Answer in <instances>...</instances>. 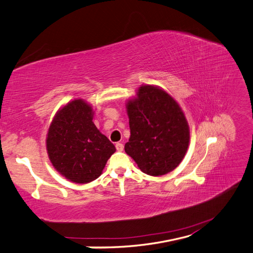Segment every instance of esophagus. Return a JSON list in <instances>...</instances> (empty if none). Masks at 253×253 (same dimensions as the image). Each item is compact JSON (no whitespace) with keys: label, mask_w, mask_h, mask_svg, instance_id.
Listing matches in <instances>:
<instances>
[{"label":"esophagus","mask_w":253,"mask_h":253,"mask_svg":"<svg viewBox=\"0 0 253 253\" xmlns=\"http://www.w3.org/2000/svg\"><path fill=\"white\" fill-rule=\"evenodd\" d=\"M115 147H116V150H118L119 152H122L123 148H124V145H123L122 143H120V142H118V143H115Z\"/></svg>","instance_id":"esophagus-1"}]
</instances>
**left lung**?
<instances>
[{
  "label": "left lung",
  "instance_id": "1",
  "mask_svg": "<svg viewBox=\"0 0 253 253\" xmlns=\"http://www.w3.org/2000/svg\"><path fill=\"white\" fill-rule=\"evenodd\" d=\"M126 108L130 127L126 154L147 175L173 171L185 157L190 140L188 123L176 100L158 86L142 85Z\"/></svg>",
  "mask_w": 253,
  "mask_h": 253
}]
</instances>
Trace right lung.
Wrapping results in <instances>:
<instances>
[{
  "mask_svg": "<svg viewBox=\"0 0 253 253\" xmlns=\"http://www.w3.org/2000/svg\"><path fill=\"white\" fill-rule=\"evenodd\" d=\"M93 108L83 99L56 112L47 134V152L60 174L77 184L98 178L115 146L93 123Z\"/></svg>",
  "mask_w": 253,
  "mask_h": 253,
  "instance_id": "right-lung-1",
  "label": "right lung"
}]
</instances>
